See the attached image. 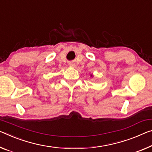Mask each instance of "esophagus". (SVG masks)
<instances>
[{"instance_id":"1","label":"esophagus","mask_w":152,"mask_h":152,"mask_svg":"<svg viewBox=\"0 0 152 152\" xmlns=\"http://www.w3.org/2000/svg\"><path fill=\"white\" fill-rule=\"evenodd\" d=\"M69 66H70L71 67H74V64H69Z\"/></svg>"}]
</instances>
